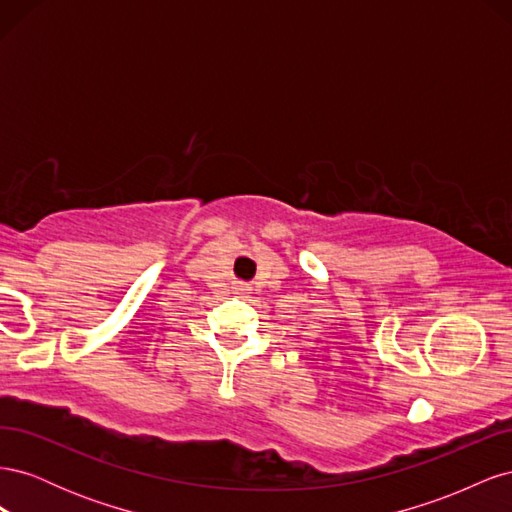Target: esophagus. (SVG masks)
Returning a JSON list of instances; mask_svg holds the SVG:
<instances>
[{"label": "esophagus", "mask_w": 512, "mask_h": 512, "mask_svg": "<svg viewBox=\"0 0 512 512\" xmlns=\"http://www.w3.org/2000/svg\"><path fill=\"white\" fill-rule=\"evenodd\" d=\"M239 290H243V288H239Z\"/></svg>", "instance_id": "esophagus-1"}]
</instances>
